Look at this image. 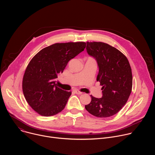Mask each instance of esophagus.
Masks as SVG:
<instances>
[{
    "mask_svg": "<svg viewBox=\"0 0 155 155\" xmlns=\"http://www.w3.org/2000/svg\"><path fill=\"white\" fill-rule=\"evenodd\" d=\"M73 91H74L75 93H76L77 94H81L83 93L82 92H81L80 91L78 90L77 89H75V90H73Z\"/></svg>",
    "mask_w": 155,
    "mask_h": 155,
    "instance_id": "esophagus-1",
    "label": "esophagus"
}]
</instances>
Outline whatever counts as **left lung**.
I'll use <instances>...</instances> for the list:
<instances>
[{
  "mask_svg": "<svg viewBox=\"0 0 155 155\" xmlns=\"http://www.w3.org/2000/svg\"><path fill=\"white\" fill-rule=\"evenodd\" d=\"M88 54L97 61L102 97L91 95V102L85 105L87 111L100 118L112 117L117 114L127 102L132 87V71L124 54L114 47L104 42L87 41Z\"/></svg>",
  "mask_w": 155,
  "mask_h": 155,
  "instance_id": "1",
  "label": "left lung"
}]
</instances>
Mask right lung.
<instances>
[{
    "label": "right lung",
    "mask_w": 155,
    "mask_h": 155,
    "mask_svg": "<svg viewBox=\"0 0 155 155\" xmlns=\"http://www.w3.org/2000/svg\"><path fill=\"white\" fill-rule=\"evenodd\" d=\"M85 47L84 41L57 43L44 48L31 60L22 86L26 101L37 114L51 117L64 108L72 92L58 87L56 78Z\"/></svg>",
    "instance_id": "1"
}]
</instances>
